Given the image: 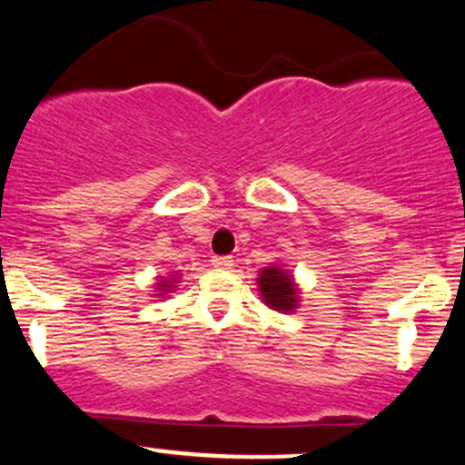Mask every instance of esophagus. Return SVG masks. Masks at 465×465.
Wrapping results in <instances>:
<instances>
[{
	"instance_id": "esophagus-1",
	"label": "esophagus",
	"mask_w": 465,
	"mask_h": 465,
	"mask_svg": "<svg viewBox=\"0 0 465 465\" xmlns=\"http://www.w3.org/2000/svg\"><path fill=\"white\" fill-rule=\"evenodd\" d=\"M212 264L216 269H232L233 267V258L232 256H213Z\"/></svg>"
}]
</instances>
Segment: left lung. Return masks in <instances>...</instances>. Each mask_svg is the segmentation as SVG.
<instances>
[{
	"label": "left lung",
	"mask_w": 465,
	"mask_h": 465,
	"mask_svg": "<svg viewBox=\"0 0 465 465\" xmlns=\"http://www.w3.org/2000/svg\"><path fill=\"white\" fill-rule=\"evenodd\" d=\"M258 284L264 304H269L272 309L289 313V311L298 307V289H295L293 278H291L289 272H282L278 267L262 269Z\"/></svg>",
	"instance_id": "left-lung-1"
}]
</instances>
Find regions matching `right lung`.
I'll return each instance as SVG.
<instances>
[{"label":"right lung","instance_id":"1","mask_svg":"<svg viewBox=\"0 0 465 465\" xmlns=\"http://www.w3.org/2000/svg\"><path fill=\"white\" fill-rule=\"evenodd\" d=\"M167 282H170V280H163V284H158V287H163L161 291H167V287H170V284H167Z\"/></svg>","mask_w":465,"mask_h":465}]
</instances>
